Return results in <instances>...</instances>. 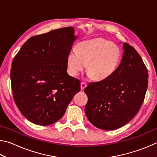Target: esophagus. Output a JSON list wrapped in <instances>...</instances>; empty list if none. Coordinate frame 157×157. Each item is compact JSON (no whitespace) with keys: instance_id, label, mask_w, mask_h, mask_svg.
Returning <instances> with one entry per match:
<instances>
[{"instance_id":"1","label":"esophagus","mask_w":157,"mask_h":157,"mask_svg":"<svg viewBox=\"0 0 157 157\" xmlns=\"http://www.w3.org/2000/svg\"><path fill=\"white\" fill-rule=\"evenodd\" d=\"M86 84L85 83V82H81V84H80V86H81V89L82 90H84L85 88L86 87Z\"/></svg>"}]
</instances>
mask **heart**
Returning a JSON list of instances; mask_svg holds the SVG:
<instances>
[{"label": "heart", "instance_id": "b5f03b06", "mask_svg": "<svg viewBox=\"0 0 157 157\" xmlns=\"http://www.w3.org/2000/svg\"><path fill=\"white\" fill-rule=\"evenodd\" d=\"M76 51L66 57V69L72 77L78 75L86 65V73L95 81H102L113 75L120 64L121 53L112 42L94 38L78 43Z\"/></svg>", "mask_w": 157, "mask_h": 157}]
</instances>
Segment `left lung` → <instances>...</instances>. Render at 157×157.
Returning <instances> with one entry per match:
<instances>
[{"label":"left lung","instance_id":"1","mask_svg":"<svg viewBox=\"0 0 157 157\" xmlns=\"http://www.w3.org/2000/svg\"><path fill=\"white\" fill-rule=\"evenodd\" d=\"M121 62L105 80L90 82L85 113L92 124L103 130L124 126L139 112L147 89L148 73L139 53L123 44Z\"/></svg>","mask_w":157,"mask_h":157}]
</instances>
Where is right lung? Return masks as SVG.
I'll return each mask as SVG.
<instances>
[{"label": "right lung", "instance_id": "1", "mask_svg": "<svg viewBox=\"0 0 157 157\" xmlns=\"http://www.w3.org/2000/svg\"><path fill=\"white\" fill-rule=\"evenodd\" d=\"M73 27L30 37L12 63L14 102L28 121L39 125L55 123L80 91V82L68 75L66 57L77 36Z\"/></svg>", "mask_w": 157, "mask_h": 157}]
</instances>
